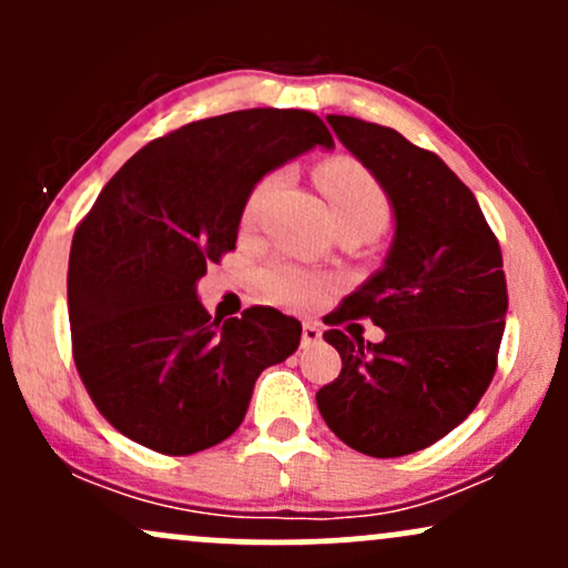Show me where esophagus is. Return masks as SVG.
Wrapping results in <instances>:
<instances>
[{
	"mask_svg": "<svg viewBox=\"0 0 568 568\" xmlns=\"http://www.w3.org/2000/svg\"><path fill=\"white\" fill-rule=\"evenodd\" d=\"M323 338V331L317 323H304L302 325V347H315Z\"/></svg>",
	"mask_w": 568,
	"mask_h": 568,
	"instance_id": "34e87169",
	"label": "esophagus"
}]
</instances>
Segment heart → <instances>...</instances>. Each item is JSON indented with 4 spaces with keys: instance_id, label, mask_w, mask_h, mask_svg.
<instances>
[{
    "instance_id": "heart-1",
    "label": "heart",
    "mask_w": 568,
    "mask_h": 568,
    "mask_svg": "<svg viewBox=\"0 0 568 568\" xmlns=\"http://www.w3.org/2000/svg\"><path fill=\"white\" fill-rule=\"evenodd\" d=\"M321 189L328 197L331 213H334V224L338 221H368V224L384 226L389 213L387 194L376 184V179L361 165L347 160L328 162L321 168ZM285 181V171H277L258 181L253 189L251 197L245 205V219L253 221L258 211L266 205V200L275 194V189ZM264 293L272 302L291 304V306H306L315 304L325 291V277L315 275V272L302 270V266L288 262H275L262 272Z\"/></svg>"
}]
</instances>
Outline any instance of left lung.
Masks as SVG:
<instances>
[{
    "instance_id": "8db88e82",
    "label": "left lung",
    "mask_w": 568,
    "mask_h": 568,
    "mask_svg": "<svg viewBox=\"0 0 568 568\" xmlns=\"http://www.w3.org/2000/svg\"><path fill=\"white\" fill-rule=\"evenodd\" d=\"M328 125L379 181L395 237L382 270L328 323L371 317L384 338L325 331L342 374L317 393V408L349 448L393 459L452 433L491 384L507 315L501 251L475 194L438 154L355 116L328 114Z\"/></svg>"
}]
</instances>
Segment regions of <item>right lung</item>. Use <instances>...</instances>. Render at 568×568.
<instances>
[{
  "label": "right lung",
  "instance_id": "add662e5",
  "mask_svg": "<svg viewBox=\"0 0 568 568\" xmlns=\"http://www.w3.org/2000/svg\"><path fill=\"white\" fill-rule=\"evenodd\" d=\"M315 146L334 139L302 109L189 122L135 152L77 226L74 363L125 438L171 456L216 446L245 419L258 374L296 352L302 323L272 306L213 321L197 283L234 251L253 186Z\"/></svg>",
  "mask_w": 568,
  "mask_h": 568
}]
</instances>
